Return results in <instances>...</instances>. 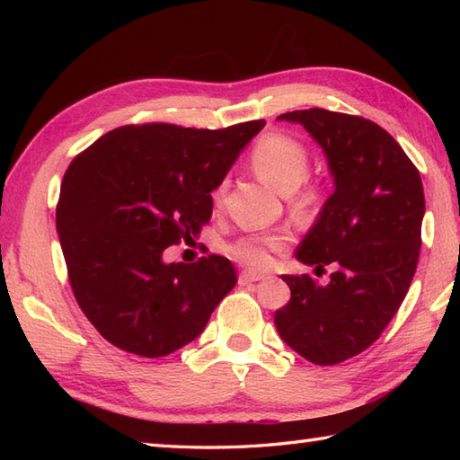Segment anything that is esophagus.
Instances as JSON below:
<instances>
[{"label": "esophagus", "mask_w": 460, "mask_h": 460, "mask_svg": "<svg viewBox=\"0 0 460 460\" xmlns=\"http://www.w3.org/2000/svg\"><path fill=\"white\" fill-rule=\"evenodd\" d=\"M267 275L265 272H252V270H243L239 275V285H251V282L262 280Z\"/></svg>", "instance_id": "34e87169"}]
</instances>
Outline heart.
I'll return each mask as SVG.
<instances>
[{
    "mask_svg": "<svg viewBox=\"0 0 460 460\" xmlns=\"http://www.w3.org/2000/svg\"><path fill=\"white\" fill-rule=\"evenodd\" d=\"M251 168L262 181L272 185L277 191L290 195L296 208H308L314 199V191L298 190L310 173V155L300 140L288 134L269 132L251 150ZM219 201L221 190L213 193ZM288 237L280 231L251 233L227 245V255L251 269L267 267L272 255L287 249Z\"/></svg>",
    "mask_w": 460,
    "mask_h": 460,
    "instance_id": "b5f03b06",
    "label": "heart"
}]
</instances>
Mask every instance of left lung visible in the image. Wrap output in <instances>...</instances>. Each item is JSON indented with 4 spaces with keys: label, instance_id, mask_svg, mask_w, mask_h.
<instances>
[{
    "label": "left lung",
    "instance_id": "left-lung-1",
    "mask_svg": "<svg viewBox=\"0 0 460 460\" xmlns=\"http://www.w3.org/2000/svg\"><path fill=\"white\" fill-rule=\"evenodd\" d=\"M279 119L305 126L328 158L336 190L296 259L336 272L324 287L282 275L290 300L275 312V326L302 358L336 366L374 344L411 285L425 213L421 175L392 134L361 116L308 109Z\"/></svg>",
    "mask_w": 460,
    "mask_h": 460
}]
</instances>
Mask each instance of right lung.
Returning a JSON list of instances; mask_svg holds the SVG:
<instances>
[{"mask_svg":"<svg viewBox=\"0 0 460 460\" xmlns=\"http://www.w3.org/2000/svg\"><path fill=\"white\" fill-rule=\"evenodd\" d=\"M262 126H120L68 165L57 203L66 275L84 316L112 346L168 356L201 334L235 287L229 259L165 265L162 252L209 223L211 191Z\"/></svg>","mask_w":460,"mask_h":460,"instance_id":"add662e5","label":"right lung"}]
</instances>
